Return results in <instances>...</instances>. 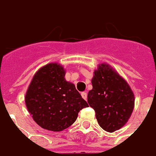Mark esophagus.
<instances>
[{"label": "esophagus", "instance_id": "1", "mask_svg": "<svg viewBox=\"0 0 156 156\" xmlns=\"http://www.w3.org/2000/svg\"><path fill=\"white\" fill-rule=\"evenodd\" d=\"M81 96H82V98H84L85 101H87V98H88V94H87V93H85V92H84V93H81Z\"/></svg>", "mask_w": 156, "mask_h": 156}]
</instances>
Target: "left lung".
Masks as SVG:
<instances>
[{
  "label": "left lung",
  "mask_w": 156,
  "mask_h": 156,
  "mask_svg": "<svg viewBox=\"0 0 156 156\" xmlns=\"http://www.w3.org/2000/svg\"><path fill=\"white\" fill-rule=\"evenodd\" d=\"M92 84L88 103L95 110L100 126L108 132L122 127L134 109V96L129 84L107 64L94 72Z\"/></svg>",
  "instance_id": "8db88e82"
}]
</instances>
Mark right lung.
<instances>
[{"instance_id": "1", "label": "right lung", "mask_w": 156, "mask_h": 156, "mask_svg": "<svg viewBox=\"0 0 156 156\" xmlns=\"http://www.w3.org/2000/svg\"><path fill=\"white\" fill-rule=\"evenodd\" d=\"M65 72L58 63H49L36 72L26 95L29 113L38 126L61 131L76 120L78 113L88 107L75 85L66 81Z\"/></svg>"}]
</instances>
